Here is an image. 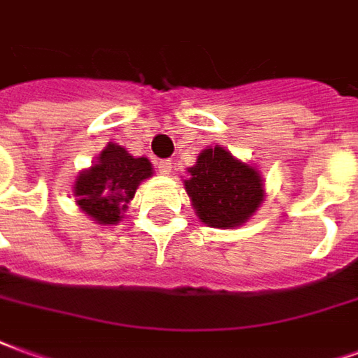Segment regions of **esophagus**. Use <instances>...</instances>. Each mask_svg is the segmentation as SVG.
I'll use <instances>...</instances> for the list:
<instances>
[{
  "mask_svg": "<svg viewBox=\"0 0 358 358\" xmlns=\"http://www.w3.org/2000/svg\"><path fill=\"white\" fill-rule=\"evenodd\" d=\"M157 171L162 175L171 173V159H159V162H157Z\"/></svg>",
  "mask_w": 358,
  "mask_h": 358,
  "instance_id": "34e87169",
  "label": "esophagus"
}]
</instances>
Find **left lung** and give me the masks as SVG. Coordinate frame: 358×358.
Here are the masks:
<instances>
[{"label":"left lung","mask_w":358,"mask_h":358,"mask_svg":"<svg viewBox=\"0 0 358 358\" xmlns=\"http://www.w3.org/2000/svg\"><path fill=\"white\" fill-rule=\"evenodd\" d=\"M185 191L196 216L210 228L230 230L250 220L265 199L263 177L222 146L206 148L187 169Z\"/></svg>","instance_id":"obj_1"}]
</instances>
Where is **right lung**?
Segmentation results:
<instances>
[{"label":"right lung","instance_id":"1","mask_svg":"<svg viewBox=\"0 0 358 358\" xmlns=\"http://www.w3.org/2000/svg\"><path fill=\"white\" fill-rule=\"evenodd\" d=\"M152 173L154 169L148 157H134L110 142L97 162L76 177V203L97 224H118L127 204L134 199L138 185Z\"/></svg>","mask_w":358,"mask_h":358}]
</instances>
